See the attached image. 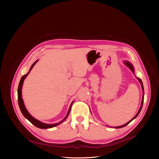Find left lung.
<instances>
[{"instance_id":"left-lung-1","label":"left lung","mask_w":159,"mask_h":159,"mask_svg":"<svg viewBox=\"0 0 159 159\" xmlns=\"http://www.w3.org/2000/svg\"><path fill=\"white\" fill-rule=\"evenodd\" d=\"M124 63H125V64H126L128 68L131 70V71L134 73V68H133V65L129 62H128V61H125L124 62ZM137 79L139 80V82H140V83L141 84V86H142V89H143V99H142V102H141V106H140V109H139V111H138V113H137V115L134 116V117H133L131 120H130L128 122H127L126 124H124V125H122V126H118V127H115V128H122V127H124V126H126V125H128L129 123H130L133 119H135L137 116H138V115L139 114V113H140V110H141V109H142V107H143V102H144V86H143V82H142V80L140 79H139V78H137Z\"/></svg>"}]
</instances>
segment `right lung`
<instances>
[{
    "label": "right lung",
    "instance_id": "obj_1",
    "mask_svg": "<svg viewBox=\"0 0 159 159\" xmlns=\"http://www.w3.org/2000/svg\"><path fill=\"white\" fill-rule=\"evenodd\" d=\"M38 61H36L34 63H33L32 64V66H31V68L30 69V71L29 72L26 74V75H24V76L22 77L20 80V82H19V87H18V102H19V107H20V110L22 113V115H24V116L26 119H27L31 124H33V125H34L35 126L39 128H40V129H48V128H53L56 126H57V125L61 124L62 122H63L66 119L67 117H68L69 114H70V110H71V105L73 104V102L71 104L70 106V108H69V110L68 111V113H67L66 116H65V118L61 120V122H59L58 123H56V124H45V123H43L42 122L37 119H35L34 117H33V116L29 113V112L28 111V110H26V107H25L24 106V102H23V99L22 98V85H23V82H24V79H26V77L28 76V74L30 73V71L31 70V69L33 68V67L35 66V64L37 63V62Z\"/></svg>",
    "mask_w": 159,
    "mask_h": 159
}]
</instances>
